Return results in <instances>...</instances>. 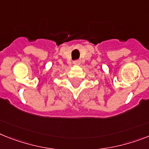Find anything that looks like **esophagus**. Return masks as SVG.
I'll list each match as a JSON object with an SVG mask.
<instances>
[{
  "instance_id": "1",
  "label": "esophagus",
  "mask_w": 149,
  "mask_h": 149,
  "mask_svg": "<svg viewBox=\"0 0 149 149\" xmlns=\"http://www.w3.org/2000/svg\"><path fill=\"white\" fill-rule=\"evenodd\" d=\"M74 63L75 64H79V63H80V62H79V61H76V62H74Z\"/></svg>"
}]
</instances>
